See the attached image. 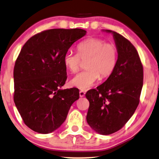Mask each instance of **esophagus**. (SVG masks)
Returning a JSON list of instances; mask_svg holds the SVG:
<instances>
[{
  "instance_id": "34e87169",
  "label": "esophagus",
  "mask_w": 159,
  "mask_h": 159,
  "mask_svg": "<svg viewBox=\"0 0 159 159\" xmlns=\"http://www.w3.org/2000/svg\"><path fill=\"white\" fill-rule=\"evenodd\" d=\"M85 94H86V93H85V91H80V92H79V96H80V97H84V96H85Z\"/></svg>"
}]
</instances>
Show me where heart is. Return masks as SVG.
<instances>
[{
    "label": "heart",
    "instance_id": "1",
    "mask_svg": "<svg viewBox=\"0 0 159 159\" xmlns=\"http://www.w3.org/2000/svg\"><path fill=\"white\" fill-rule=\"evenodd\" d=\"M77 52H66L63 56V63L70 73H75L80 68V59L87 60V69L70 80L72 86L79 89H91L100 79V75L102 79L110 76L117 65V47L103 39L91 38L85 40L78 45Z\"/></svg>",
    "mask_w": 159,
    "mask_h": 159
}]
</instances>
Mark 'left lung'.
<instances>
[{
  "mask_svg": "<svg viewBox=\"0 0 159 159\" xmlns=\"http://www.w3.org/2000/svg\"><path fill=\"white\" fill-rule=\"evenodd\" d=\"M105 31L113 34L118 53L117 65L105 82L86 93L90 103L86 120L98 134L109 135L121 129L137 108L143 70L134 45L116 32Z\"/></svg>",
  "mask_w": 159,
  "mask_h": 159,
  "instance_id": "left-lung-1",
  "label": "left lung"
}]
</instances>
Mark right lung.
I'll return each instance as SVG.
<instances>
[{
	"instance_id": "1",
	"label": "right lung",
	"mask_w": 159,
	"mask_h": 159,
	"mask_svg": "<svg viewBox=\"0 0 159 159\" xmlns=\"http://www.w3.org/2000/svg\"><path fill=\"white\" fill-rule=\"evenodd\" d=\"M85 30H46L28 39L16 59L13 70L16 106L25 124L39 134L61 126L73 102L76 88L61 89L67 79L63 56Z\"/></svg>"
}]
</instances>
